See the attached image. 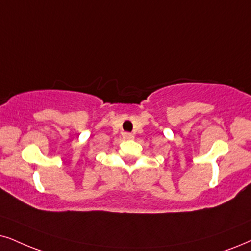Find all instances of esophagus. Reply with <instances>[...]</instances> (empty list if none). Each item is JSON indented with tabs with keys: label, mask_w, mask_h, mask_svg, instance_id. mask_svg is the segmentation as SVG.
I'll list each match as a JSON object with an SVG mask.
<instances>
[{
	"label": "esophagus",
	"mask_w": 251,
	"mask_h": 251,
	"mask_svg": "<svg viewBox=\"0 0 251 251\" xmlns=\"http://www.w3.org/2000/svg\"><path fill=\"white\" fill-rule=\"evenodd\" d=\"M123 136H124V139H126V140H131V139L134 138V135H133L132 133H128V132L124 133Z\"/></svg>",
	"instance_id": "1"
}]
</instances>
